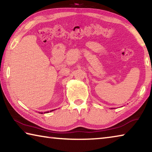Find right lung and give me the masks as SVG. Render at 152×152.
Masks as SVG:
<instances>
[{
    "label": "right lung",
    "instance_id": "add662e5",
    "mask_svg": "<svg viewBox=\"0 0 152 152\" xmlns=\"http://www.w3.org/2000/svg\"><path fill=\"white\" fill-rule=\"evenodd\" d=\"M53 110H50V112L53 111ZM49 113V111H48V112H45L44 113ZM41 113V114H43V113Z\"/></svg>",
    "mask_w": 152,
    "mask_h": 152
}]
</instances>
